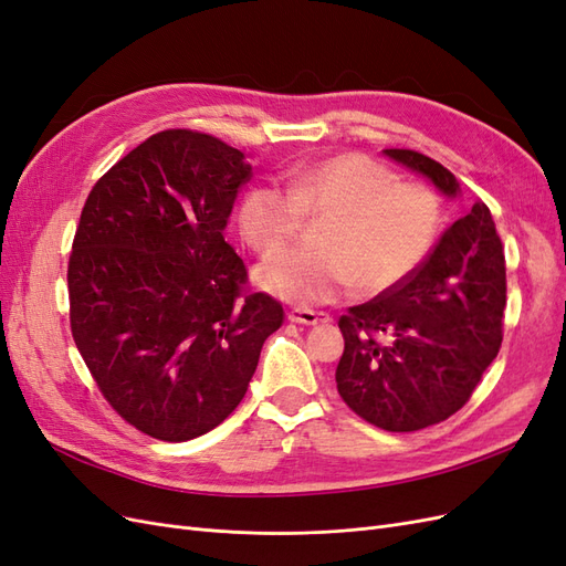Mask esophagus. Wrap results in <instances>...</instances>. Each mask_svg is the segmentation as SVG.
<instances>
[{"instance_id": "esophagus-1", "label": "esophagus", "mask_w": 566, "mask_h": 566, "mask_svg": "<svg viewBox=\"0 0 566 566\" xmlns=\"http://www.w3.org/2000/svg\"><path fill=\"white\" fill-rule=\"evenodd\" d=\"M287 318L293 323H302V325H316V323H328L331 321L328 314L306 310V306H293V310L287 312Z\"/></svg>"}]
</instances>
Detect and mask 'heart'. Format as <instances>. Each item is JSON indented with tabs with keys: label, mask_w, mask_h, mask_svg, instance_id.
I'll list each match as a JSON object with an SVG mask.
<instances>
[{
	"label": "heart",
	"mask_w": 566,
	"mask_h": 566,
	"mask_svg": "<svg viewBox=\"0 0 566 566\" xmlns=\"http://www.w3.org/2000/svg\"><path fill=\"white\" fill-rule=\"evenodd\" d=\"M324 217L312 249L280 253L306 218ZM443 227V202L430 184L399 181L364 153L297 167L285 188L250 186L238 205V229L260 254L277 251L254 271L269 293L321 304L354 293H387L422 266Z\"/></svg>",
	"instance_id": "heart-1"
}]
</instances>
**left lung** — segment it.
I'll list each match as a JSON object with an SVG mask.
<instances>
[{
	"label": "left lung",
	"instance_id": "1",
	"mask_svg": "<svg viewBox=\"0 0 566 566\" xmlns=\"http://www.w3.org/2000/svg\"><path fill=\"white\" fill-rule=\"evenodd\" d=\"M385 153L447 196L458 193L437 160L408 148ZM505 290L501 235L479 200L413 276L339 316L342 401L387 432H416L458 413L501 349Z\"/></svg>",
	"mask_w": 566,
	"mask_h": 566
}]
</instances>
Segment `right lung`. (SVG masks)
<instances>
[{"instance_id": "1", "label": "right lung", "mask_w": 566, "mask_h": 566, "mask_svg": "<svg viewBox=\"0 0 566 566\" xmlns=\"http://www.w3.org/2000/svg\"><path fill=\"white\" fill-rule=\"evenodd\" d=\"M252 165L212 134L165 129L101 177L67 260L71 333L115 413L160 441L214 430L245 397L285 312L248 293L224 241Z\"/></svg>"}]
</instances>
